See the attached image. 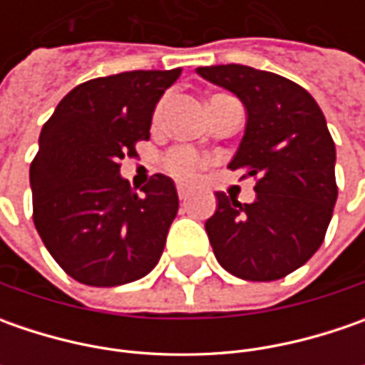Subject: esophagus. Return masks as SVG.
<instances>
[{
  "label": "esophagus",
  "mask_w": 365,
  "mask_h": 365,
  "mask_svg": "<svg viewBox=\"0 0 365 365\" xmlns=\"http://www.w3.org/2000/svg\"><path fill=\"white\" fill-rule=\"evenodd\" d=\"M178 199H180L182 203L189 199V187H185V185H178Z\"/></svg>",
  "instance_id": "esophagus-1"
}]
</instances>
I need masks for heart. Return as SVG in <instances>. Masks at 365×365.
Instances as JSON below:
<instances>
[{
    "instance_id": "obj_1",
    "label": "heart",
    "mask_w": 365,
    "mask_h": 365,
    "mask_svg": "<svg viewBox=\"0 0 365 365\" xmlns=\"http://www.w3.org/2000/svg\"><path fill=\"white\" fill-rule=\"evenodd\" d=\"M162 106H164V103H162ZM162 106L156 109V120L160 118ZM164 162H166V168H168L175 176H178V178H189V176L197 175V173L205 166L203 158H199L195 152H190L187 148H176V150H173V152L166 156V160Z\"/></svg>"
}]
</instances>
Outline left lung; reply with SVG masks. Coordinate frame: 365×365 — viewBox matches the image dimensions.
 <instances>
[{"label":"left lung","mask_w":365,"mask_h":365,"mask_svg":"<svg viewBox=\"0 0 365 365\" xmlns=\"http://www.w3.org/2000/svg\"><path fill=\"white\" fill-rule=\"evenodd\" d=\"M197 75L232 91L245 107L244 138L230 168L256 176V201L215 192L205 230L233 276L268 282L301 268L323 244L337 201L335 144L301 85L244 64L199 66Z\"/></svg>","instance_id":"8db88e82"}]
</instances>
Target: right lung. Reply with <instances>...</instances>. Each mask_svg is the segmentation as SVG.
Instances as JSON below:
<instances>
[{"instance_id": "1", "label": "right lung", "mask_w": 365, "mask_h": 365, "mask_svg": "<svg viewBox=\"0 0 365 365\" xmlns=\"http://www.w3.org/2000/svg\"><path fill=\"white\" fill-rule=\"evenodd\" d=\"M182 68L91 78L56 106L30 166L34 225L50 256L89 287H120L146 276L162 256L178 195L154 175L142 195L120 162L150 138L156 103Z\"/></svg>"}]
</instances>
